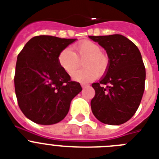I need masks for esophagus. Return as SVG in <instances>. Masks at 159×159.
Wrapping results in <instances>:
<instances>
[{"instance_id":"34e87169","label":"esophagus","mask_w":159,"mask_h":159,"mask_svg":"<svg viewBox=\"0 0 159 159\" xmlns=\"http://www.w3.org/2000/svg\"><path fill=\"white\" fill-rule=\"evenodd\" d=\"M81 86H82V87H86V86H87V84H86V83H83V82H82V83H81Z\"/></svg>"}]
</instances>
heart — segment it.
Listing matches in <instances>:
<instances>
[{
    "label": "heart",
    "instance_id": "obj_1",
    "mask_svg": "<svg viewBox=\"0 0 159 159\" xmlns=\"http://www.w3.org/2000/svg\"><path fill=\"white\" fill-rule=\"evenodd\" d=\"M74 52L69 48H63L57 56V62L65 72L72 75V79L80 82L93 81L99 75L104 74L109 64L107 55L102 52V47L91 40H84L75 44ZM85 60L82 70H75L80 66V60ZM76 71V72L75 71Z\"/></svg>",
    "mask_w": 159,
    "mask_h": 159
}]
</instances>
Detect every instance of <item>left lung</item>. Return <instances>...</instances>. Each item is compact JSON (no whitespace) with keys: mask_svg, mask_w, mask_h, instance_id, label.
<instances>
[{"mask_svg":"<svg viewBox=\"0 0 159 159\" xmlns=\"http://www.w3.org/2000/svg\"><path fill=\"white\" fill-rule=\"evenodd\" d=\"M89 38L106 49L110 59L106 76L92 85L96 92L91 102L92 113L106 125L125 123L138 110L144 91L145 67L140 52L120 34Z\"/></svg>","mask_w":159,"mask_h":159,"instance_id":"obj_1","label":"left lung"}]
</instances>
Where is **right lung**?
I'll return each mask as SVG.
<instances>
[{
	"label": "right lung",
	"instance_id": "1",
	"mask_svg": "<svg viewBox=\"0 0 159 159\" xmlns=\"http://www.w3.org/2000/svg\"><path fill=\"white\" fill-rule=\"evenodd\" d=\"M77 39L35 36L17 57L14 77L19 107L34 123L53 125L65 118L72 100L82 91L57 62L61 51Z\"/></svg>",
	"mask_w": 159,
	"mask_h": 159
}]
</instances>
